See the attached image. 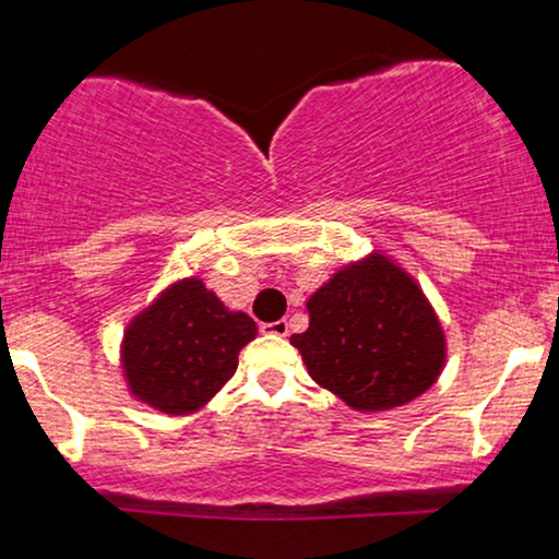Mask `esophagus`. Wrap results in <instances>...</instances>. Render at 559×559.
Listing matches in <instances>:
<instances>
[{
  "mask_svg": "<svg viewBox=\"0 0 559 559\" xmlns=\"http://www.w3.org/2000/svg\"><path fill=\"white\" fill-rule=\"evenodd\" d=\"M260 331L267 333V336H286L288 323H286V320H275V323H262Z\"/></svg>",
  "mask_w": 559,
  "mask_h": 559,
  "instance_id": "1",
  "label": "esophagus"
}]
</instances>
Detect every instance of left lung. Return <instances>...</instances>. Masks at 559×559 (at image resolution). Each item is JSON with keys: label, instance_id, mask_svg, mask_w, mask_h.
Returning a JSON list of instances; mask_svg holds the SVG:
<instances>
[{"label": "left lung", "instance_id": "obj_1", "mask_svg": "<svg viewBox=\"0 0 559 559\" xmlns=\"http://www.w3.org/2000/svg\"><path fill=\"white\" fill-rule=\"evenodd\" d=\"M310 329L294 333L312 381L352 409L402 407L441 376L447 342L423 288L383 254L338 271L307 301Z\"/></svg>", "mask_w": 559, "mask_h": 559}]
</instances>
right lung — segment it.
Instances as JSON below:
<instances>
[{"mask_svg":"<svg viewBox=\"0 0 559 559\" xmlns=\"http://www.w3.org/2000/svg\"><path fill=\"white\" fill-rule=\"evenodd\" d=\"M254 336L247 312H230L199 278L178 281L128 323L120 349L128 391L165 415L194 413L236 373Z\"/></svg>","mask_w":559,"mask_h":559,"instance_id":"add662e5","label":"right lung"}]
</instances>
